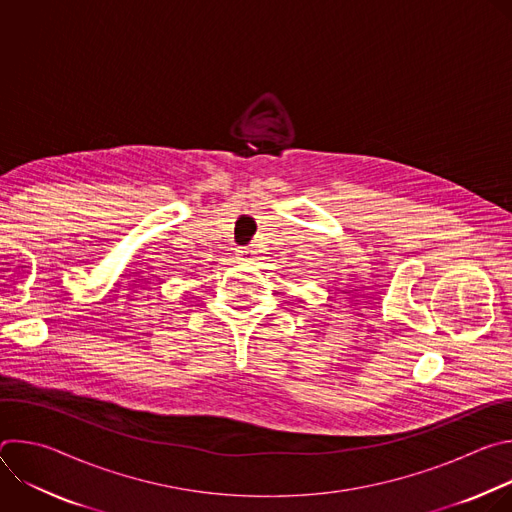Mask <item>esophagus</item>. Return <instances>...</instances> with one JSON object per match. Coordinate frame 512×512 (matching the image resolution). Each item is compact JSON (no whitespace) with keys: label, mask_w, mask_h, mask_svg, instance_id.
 Listing matches in <instances>:
<instances>
[{"label":"esophagus","mask_w":512,"mask_h":512,"mask_svg":"<svg viewBox=\"0 0 512 512\" xmlns=\"http://www.w3.org/2000/svg\"><path fill=\"white\" fill-rule=\"evenodd\" d=\"M237 255H239V257H253V255H255V251H253L251 247H243V249H239V251H237Z\"/></svg>","instance_id":"obj_1"}]
</instances>
